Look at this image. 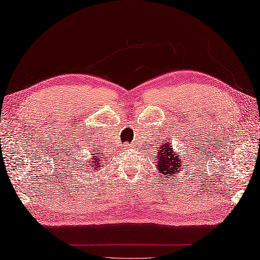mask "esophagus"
I'll use <instances>...</instances> for the list:
<instances>
[{"instance_id":"esophagus-1","label":"esophagus","mask_w":260,"mask_h":260,"mask_svg":"<svg viewBox=\"0 0 260 260\" xmlns=\"http://www.w3.org/2000/svg\"><path fill=\"white\" fill-rule=\"evenodd\" d=\"M131 147V145H130V144H125V148H126V150H127V148H130Z\"/></svg>"}]
</instances>
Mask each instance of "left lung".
<instances>
[{
    "label": "left lung",
    "instance_id": "1",
    "mask_svg": "<svg viewBox=\"0 0 260 260\" xmlns=\"http://www.w3.org/2000/svg\"><path fill=\"white\" fill-rule=\"evenodd\" d=\"M168 142V140H167ZM156 167L162 173L164 176H168L170 180L172 174H175L184 169V161H182L178 156V153L173 152V147L169 144H162V146L159 147L158 155H156Z\"/></svg>",
    "mask_w": 260,
    "mask_h": 260
}]
</instances>
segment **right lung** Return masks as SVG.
Returning a JSON list of instances; mask_svg holds the SVG:
<instances>
[{
	"instance_id": "right-lung-1",
	"label": "right lung",
	"mask_w": 260,
	"mask_h": 260,
	"mask_svg": "<svg viewBox=\"0 0 260 260\" xmlns=\"http://www.w3.org/2000/svg\"><path fill=\"white\" fill-rule=\"evenodd\" d=\"M92 155H95V154H92ZM92 161H87L86 165H88V167H93L95 168L94 170H96L99 167H101V164H100V159L98 158V156H93V158H91ZM80 168H82V166H80Z\"/></svg>"
}]
</instances>
